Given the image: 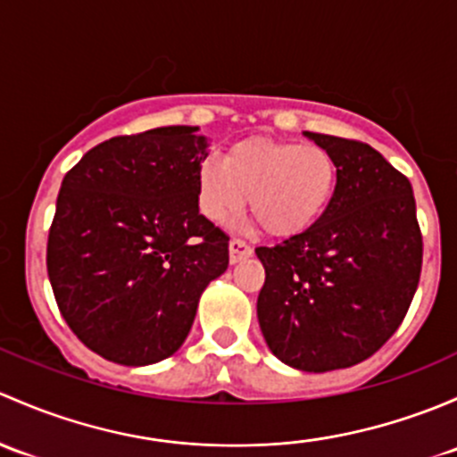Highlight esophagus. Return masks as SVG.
<instances>
[{
	"instance_id": "obj_1",
	"label": "esophagus",
	"mask_w": 457,
	"mask_h": 457,
	"mask_svg": "<svg viewBox=\"0 0 457 457\" xmlns=\"http://www.w3.org/2000/svg\"><path fill=\"white\" fill-rule=\"evenodd\" d=\"M228 253H230V263H237L242 260H248V257L253 255V248L251 244H246L244 239H230Z\"/></svg>"
}]
</instances>
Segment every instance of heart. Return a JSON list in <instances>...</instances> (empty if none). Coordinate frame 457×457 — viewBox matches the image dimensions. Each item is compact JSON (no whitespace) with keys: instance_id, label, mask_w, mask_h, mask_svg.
Returning a JSON list of instances; mask_svg holds the SVG:
<instances>
[{"instance_id":"1","label":"heart","mask_w":457,"mask_h":457,"mask_svg":"<svg viewBox=\"0 0 457 457\" xmlns=\"http://www.w3.org/2000/svg\"><path fill=\"white\" fill-rule=\"evenodd\" d=\"M338 185L337 160L326 147L253 136L230 145L222 160L197 162V209L209 222L228 224L251 197L263 233L295 237L330 209Z\"/></svg>"}]
</instances>
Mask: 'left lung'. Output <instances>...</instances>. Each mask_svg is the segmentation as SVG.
I'll return each mask as SVG.
<instances>
[{"instance_id": "obj_1", "label": "left lung", "mask_w": 457, "mask_h": 457, "mask_svg": "<svg viewBox=\"0 0 457 457\" xmlns=\"http://www.w3.org/2000/svg\"><path fill=\"white\" fill-rule=\"evenodd\" d=\"M305 136L337 160V195L312 228L255 248L266 270L257 319L277 359L330 371L370 359L398 330L420 281L422 233L411 182L374 147Z\"/></svg>"}]
</instances>
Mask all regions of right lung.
Returning <instances> with one entry per match:
<instances>
[{"label":"right lung","mask_w":457,"mask_h":457,"mask_svg":"<svg viewBox=\"0 0 457 457\" xmlns=\"http://www.w3.org/2000/svg\"><path fill=\"white\" fill-rule=\"evenodd\" d=\"M197 127L96 145L65 173L48 233L50 284L70 330L120 365L171 356L206 286L228 268V235L197 209Z\"/></svg>","instance_id":"1"}]
</instances>
